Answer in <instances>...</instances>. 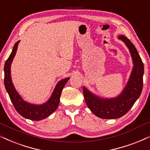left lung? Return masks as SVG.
Returning <instances> with one entry per match:
<instances>
[{"label":"left lung","mask_w":150,"mask_h":150,"mask_svg":"<svg viewBox=\"0 0 150 150\" xmlns=\"http://www.w3.org/2000/svg\"><path fill=\"white\" fill-rule=\"evenodd\" d=\"M118 38L129 48L134 63L129 80L122 94L115 98L101 99L89 92L85 87L83 88L85 103L89 110L96 116L105 119H114L127 114L143 89L144 65L137 48L127 37L120 36Z\"/></svg>","instance_id":"8db88e82"}]
</instances>
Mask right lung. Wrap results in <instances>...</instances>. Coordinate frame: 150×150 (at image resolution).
I'll use <instances>...</instances> for the list:
<instances>
[{
    "label": "right lung",
    "instance_id": "1",
    "mask_svg": "<svg viewBox=\"0 0 150 150\" xmlns=\"http://www.w3.org/2000/svg\"><path fill=\"white\" fill-rule=\"evenodd\" d=\"M19 42L20 41L15 43L12 52L7 61H5V66H4V72H5L4 83H5V89L8 93L13 107L15 108L16 110L18 112V114L28 119L32 120H42L49 116L57 109L60 103L62 90L69 78L62 80L58 83L51 98L45 104L41 105H32L25 102L16 91L13 83L11 82L10 74L11 63L16 52Z\"/></svg>",
    "mask_w": 150,
    "mask_h": 150
}]
</instances>
